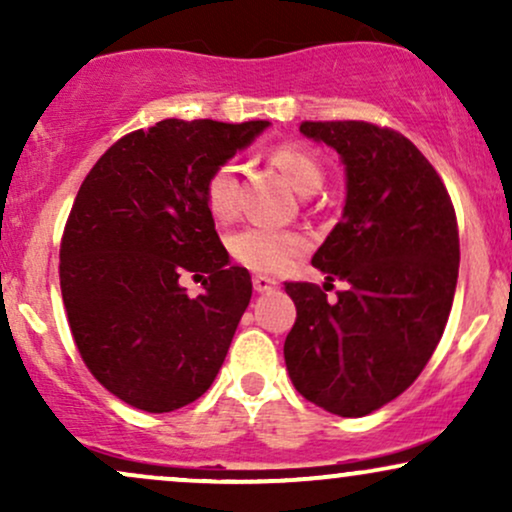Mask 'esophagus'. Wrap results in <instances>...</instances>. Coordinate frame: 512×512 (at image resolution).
Wrapping results in <instances>:
<instances>
[{"label": "esophagus", "mask_w": 512, "mask_h": 512, "mask_svg": "<svg viewBox=\"0 0 512 512\" xmlns=\"http://www.w3.org/2000/svg\"><path fill=\"white\" fill-rule=\"evenodd\" d=\"M252 286H255L257 293H267L279 289V281L269 279V276H255V279H252Z\"/></svg>", "instance_id": "34e87169"}]
</instances>
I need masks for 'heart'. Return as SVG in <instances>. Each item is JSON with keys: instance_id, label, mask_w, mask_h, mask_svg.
I'll return each instance as SVG.
<instances>
[{"instance_id": "1", "label": "heart", "mask_w": 512, "mask_h": 512, "mask_svg": "<svg viewBox=\"0 0 512 512\" xmlns=\"http://www.w3.org/2000/svg\"><path fill=\"white\" fill-rule=\"evenodd\" d=\"M267 161L286 175L303 195H310L325 180L320 161L301 144H276L267 151ZM204 204L216 221L236 219L240 209V178L231 161H223L204 180ZM308 250V238L291 228L248 226L231 238V255L260 274H279Z\"/></svg>"}]
</instances>
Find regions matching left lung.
I'll list each match as a JSON object with an SVG mask.
<instances>
[{
  "label": "left lung",
  "mask_w": 512,
  "mask_h": 512,
  "mask_svg": "<svg viewBox=\"0 0 512 512\" xmlns=\"http://www.w3.org/2000/svg\"><path fill=\"white\" fill-rule=\"evenodd\" d=\"M346 166L344 216L313 264L339 278L334 302L286 281L296 322L284 358L296 390L339 416H366L402 395L443 337L460 269V233L438 170L390 127L301 122Z\"/></svg>",
  "instance_id": "obj_1"
}]
</instances>
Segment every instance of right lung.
I'll list each match as a JSON object with an SVG mask.
<instances>
[{
    "mask_svg": "<svg viewBox=\"0 0 512 512\" xmlns=\"http://www.w3.org/2000/svg\"><path fill=\"white\" fill-rule=\"evenodd\" d=\"M267 120H161L88 170L60 245L69 330L86 368L129 407L163 414L209 390L248 308V269L231 267L204 180ZM185 271L208 274L197 299Z\"/></svg>",
    "mask_w": 512,
    "mask_h": 512,
    "instance_id": "1",
    "label": "right lung"
}]
</instances>
